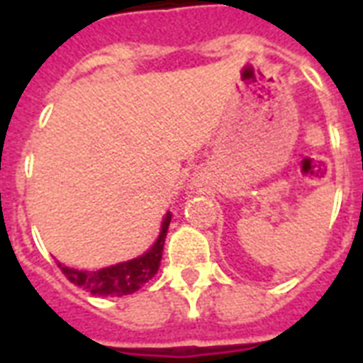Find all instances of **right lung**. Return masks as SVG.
<instances>
[{"label":"right lung","instance_id":"right-lung-1","mask_svg":"<svg viewBox=\"0 0 363 363\" xmlns=\"http://www.w3.org/2000/svg\"><path fill=\"white\" fill-rule=\"evenodd\" d=\"M169 222L171 215L167 213L164 218V224H162L158 241L154 242L148 252H145L139 258L111 265V267H104V269L98 271L71 269V267L62 264H58V267L73 284L94 294V296H128V294L137 292L158 271Z\"/></svg>","mask_w":363,"mask_h":363}]
</instances>
